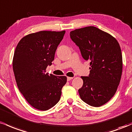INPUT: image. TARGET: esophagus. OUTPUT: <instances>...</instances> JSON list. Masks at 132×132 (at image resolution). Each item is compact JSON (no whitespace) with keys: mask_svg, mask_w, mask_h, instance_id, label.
Wrapping results in <instances>:
<instances>
[{"mask_svg":"<svg viewBox=\"0 0 132 132\" xmlns=\"http://www.w3.org/2000/svg\"><path fill=\"white\" fill-rule=\"evenodd\" d=\"M72 79H73V77H67V81H70Z\"/></svg>","mask_w":132,"mask_h":132,"instance_id":"obj_1","label":"esophagus"}]
</instances>
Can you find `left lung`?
Segmentation results:
<instances>
[{"mask_svg":"<svg viewBox=\"0 0 132 132\" xmlns=\"http://www.w3.org/2000/svg\"><path fill=\"white\" fill-rule=\"evenodd\" d=\"M72 41L80 50L84 60H89L88 77L78 90L82 100L90 106L105 104L116 92L122 73V55L116 38L94 26L70 32Z\"/></svg>","mask_w":132,"mask_h":132,"instance_id":"left-lung-1","label":"left lung"}]
</instances>
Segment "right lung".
Returning <instances> with one entry per match:
<instances>
[{"instance_id": "obj_1", "label": "right lung", "mask_w": 132, "mask_h": 132, "mask_svg": "<svg viewBox=\"0 0 132 132\" xmlns=\"http://www.w3.org/2000/svg\"><path fill=\"white\" fill-rule=\"evenodd\" d=\"M65 31H40L30 34L19 41L12 65L19 90L31 106L47 110L58 103L65 76L45 73Z\"/></svg>"}]
</instances>
